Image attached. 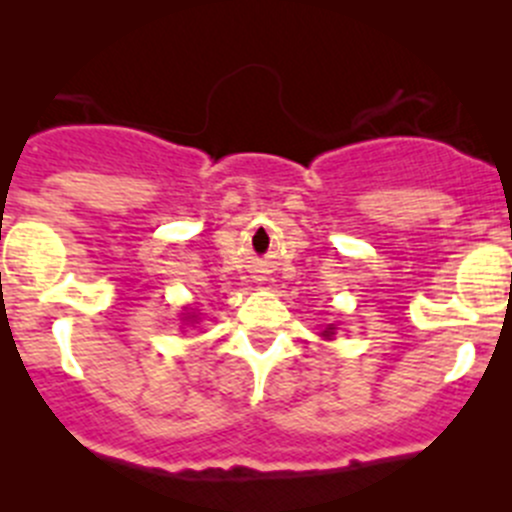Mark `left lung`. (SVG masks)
Segmentation results:
<instances>
[{"instance_id":"left-lung-1","label":"left lung","mask_w":512,"mask_h":512,"mask_svg":"<svg viewBox=\"0 0 512 512\" xmlns=\"http://www.w3.org/2000/svg\"><path fill=\"white\" fill-rule=\"evenodd\" d=\"M325 335H332V327H327V330H325Z\"/></svg>"}]
</instances>
